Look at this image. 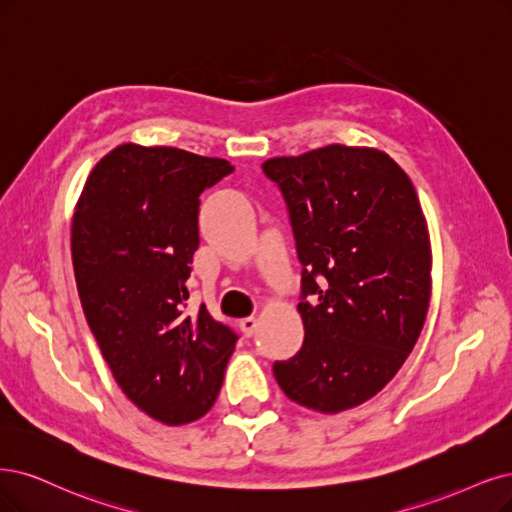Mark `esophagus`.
<instances>
[{"label": "esophagus", "instance_id": "34e87169", "mask_svg": "<svg viewBox=\"0 0 512 512\" xmlns=\"http://www.w3.org/2000/svg\"><path fill=\"white\" fill-rule=\"evenodd\" d=\"M238 327H240V331H242V335H244V337H251V335L255 333L257 320H255V316H246V318H242V320H240Z\"/></svg>", "mask_w": 512, "mask_h": 512}]
</instances>
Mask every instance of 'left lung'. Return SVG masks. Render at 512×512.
I'll return each mask as SVG.
<instances>
[{
  "label": "left lung",
  "instance_id": "left-lung-1",
  "mask_svg": "<svg viewBox=\"0 0 512 512\" xmlns=\"http://www.w3.org/2000/svg\"><path fill=\"white\" fill-rule=\"evenodd\" d=\"M280 189L301 263L304 344L274 377L337 413L380 392L422 333L430 242L418 194L384 151L327 145L261 166Z\"/></svg>",
  "mask_w": 512,
  "mask_h": 512
}]
</instances>
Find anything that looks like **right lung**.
<instances>
[{
  "mask_svg": "<svg viewBox=\"0 0 512 512\" xmlns=\"http://www.w3.org/2000/svg\"><path fill=\"white\" fill-rule=\"evenodd\" d=\"M234 166L177 147L120 145L94 166L71 230L88 327L128 399L168 426L213 407L238 333L185 280L200 244V196Z\"/></svg>",
  "mask_w": 512,
  "mask_h": 512,
  "instance_id": "right-lung-1",
  "label": "right lung"
}]
</instances>
